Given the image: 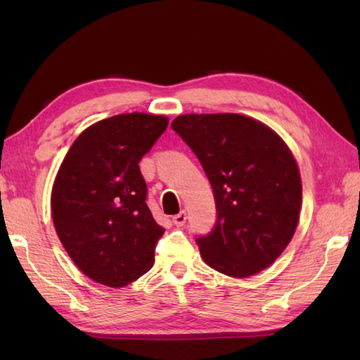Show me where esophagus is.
Instances as JSON below:
<instances>
[{
	"label": "esophagus",
	"mask_w": 360,
	"mask_h": 360,
	"mask_svg": "<svg viewBox=\"0 0 360 360\" xmlns=\"http://www.w3.org/2000/svg\"><path fill=\"white\" fill-rule=\"evenodd\" d=\"M186 221H187L186 211H181L179 214H176V216L173 217V224L176 225V227H182V225L186 224Z\"/></svg>",
	"instance_id": "34e87169"
}]
</instances>
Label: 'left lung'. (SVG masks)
<instances>
[{
	"mask_svg": "<svg viewBox=\"0 0 360 360\" xmlns=\"http://www.w3.org/2000/svg\"><path fill=\"white\" fill-rule=\"evenodd\" d=\"M172 129L214 192L216 227L197 238L206 265L231 278L257 275L288 248L300 219L302 179L289 146L241 114H182Z\"/></svg>",
	"mask_w": 360,
	"mask_h": 360,
	"instance_id": "obj_1",
	"label": "left lung"
}]
</instances>
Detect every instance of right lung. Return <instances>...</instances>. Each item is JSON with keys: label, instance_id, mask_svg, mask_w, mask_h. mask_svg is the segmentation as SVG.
Masks as SVG:
<instances>
[{"label": "right lung", "instance_id": "add662e5", "mask_svg": "<svg viewBox=\"0 0 360 360\" xmlns=\"http://www.w3.org/2000/svg\"><path fill=\"white\" fill-rule=\"evenodd\" d=\"M165 115L129 112L95 122L65 155L51 193L53 227L85 276L124 288L154 265L163 235L146 203L138 163L167 130Z\"/></svg>", "mask_w": 360, "mask_h": 360}]
</instances>
